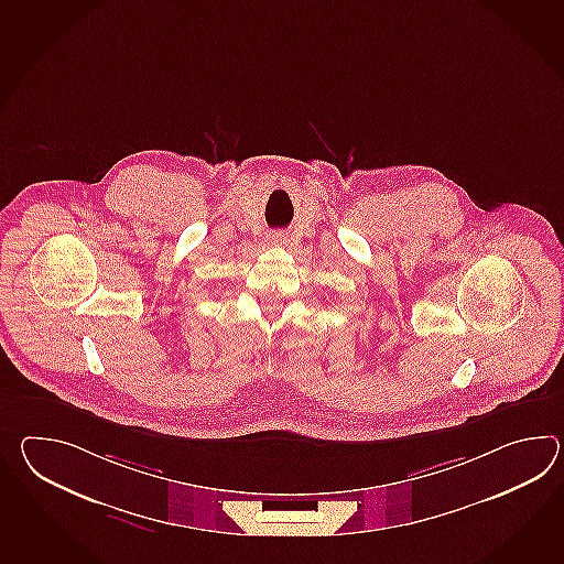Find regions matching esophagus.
Here are the masks:
<instances>
[{
    "mask_svg": "<svg viewBox=\"0 0 564 564\" xmlns=\"http://www.w3.org/2000/svg\"><path fill=\"white\" fill-rule=\"evenodd\" d=\"M269 245H275V247H281V245H288V237L283 235V232H273V235H269Z\"/></svg>",
    "mask_w": 564,
    "mask_h": 564,
    "instance_id": "esophagus-1",
    "label": "esophagus"
}]
</instances>
